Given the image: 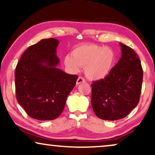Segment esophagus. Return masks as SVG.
Returning <instances> with one entry per match:
<instances>
[{
  "label": "esophagus",
  "instance_id": "esophagus-1",
  "mask_svg": "<svg viewBox=\"0 0 155 155\" xmlns=\"http://www.w3.org/2000/svg\"><path fill=\"white\" fill-rule=\"evenodd\" d=\"M82 82H85V80H84V79L83 78H82V77H79L78 78V80H77V82H76V84H80V83H82Z\"/></svg>",
  "mask_w": 155,
  "mask_h": 155
}]
</instances>
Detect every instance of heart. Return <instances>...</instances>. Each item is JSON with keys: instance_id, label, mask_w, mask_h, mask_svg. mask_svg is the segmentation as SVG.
<instances>
[{"instance_id": "1", "label": "heart", "mask_w": 155, "mask_h": 155, "mask_svg": "<svg viewBox=\"0 0 155 155\" xmlns=\"http://www.w3.org/2000/svg\"><path fill=\"white\" fill-rule=\"evenodd\" d=\"M116 60L114 50L97 44H83L76 47L72 56H66L64 63L72 73L84 68V75L90 80L104 79L111 73Z\"/></svg>"}]
</instances>
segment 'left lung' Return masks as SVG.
Instances as JSON below:
<instances>
[{"label": "left lung", "mask_w": 155, "mask_h": 155, "mask_svg": "<svg viewBox=\"0 0 155 155\" xmlns=\"http://www.w3.org/2000/svg\"><path fill=\"white\" fill-rule=\"evenodd\" d=\"M121 56L104 79L93 82L91 104L97 117L116 120L135 109L140 97L143 71L137 54L119 43Z\"/></svg>", "instance_id": "obj_1"}]
</instances>
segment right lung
I'll list each match as a JSON object with an SVG mask.
<instances>
[{
  "mask_svg": "<svg viewBox=\"0 0 155 155\" xmlns=\"http://www.w3.org/2000/svg\"><path fill=\"white\" fill-rule=\"evenodd\" d=\"M59 41L42 39L27 48L16 66L17 100L30 117L39 120L58 118L63 111L78 76L57 68Z\"/></svg>",
  "mask_w": 155,
  "mask_h": 155,
  "instance_id": "add662e5",
  "label": "right lung"
}]
</instances>
